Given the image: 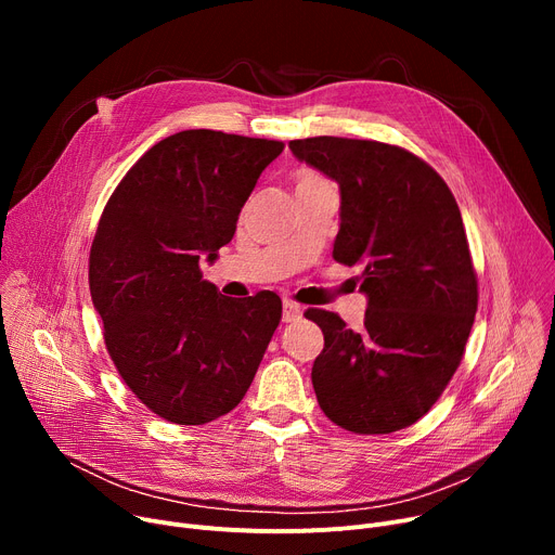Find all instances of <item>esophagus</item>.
Listing matches in <instances>:
<instances>
[{"label": "esophagus", "instance_id": "1", "mask_svg": "<svg viewBox=\"0 0 555 555\" xmlns=\"http://www.w3.org/2000/svg\"><path fill=\"white\" fill-rule=\"evenodd\" d=\"M299 317H301V306H299V304H295V301L285 299V301H283V322H285V324H289V322H297Z\"/></svg>", "mask_w": 555, "mask_h": 555}]
</instances>
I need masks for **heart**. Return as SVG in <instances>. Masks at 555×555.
Returning a JSON list of instances; mask_svg holds the SVG:
<instances>
[{
	"label": "heart",
	"instance_id": "1",
	"mask_svg": "<svg viewBox=\"0 0 555 555\" xmlns=\"http://www.w3.org/2000/svg\"><path fill=\"white\" fill-rule=\"evenodd\" d=\"M326 180L324 178H319V175H314V172H304L301 178L297 180V186H312V184H324Z\"/></svg>",
	"mask_w": 555,
	"mask_h": 555
}]
</instances>
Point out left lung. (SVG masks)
Returning a JSON list of instances; mask_svg holds the SVG:
<instances>
[{
	"instance_id": "left-lung-1",
	"label": "left lung",
	"mask_w": 555,
	"mask_h": 555,
	"mask_svg": "<svg viewBox=\"0 0 555 555\" xmlns=\"http://www.w3.org/2000/svg\"><path fill=\"white\" fill-rule=\"evenodd\" d=\"M289 151L339 184L333 258L362 266L364 326L310 308L324 333L312 387L324 414L356 434L414 425L461 364L477 312V274L459 204L429 164L398 145L310 137Z\"/></svg>"
}]
</instances>
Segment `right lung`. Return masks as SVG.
Returning <instances> with one entry per match:
<instances>
[{"instance_id": "add662e5", "label": "right lung", "mask_w": 555, "mask_h": 555, "mask_svg": "<svg viewBox=\"0 0 555 555\" xmlns=\"http://www.w3.org/2000/svg\"><path fill=\"white\" fill-rule=\"evenodd\" d=\"M281 141L182 130L155 143L107 199L90 251V293L107 353L159 418L211 423L247 393L281 322L266 289L229 299L202 279Z\"/></svg>"}]
</instances>
